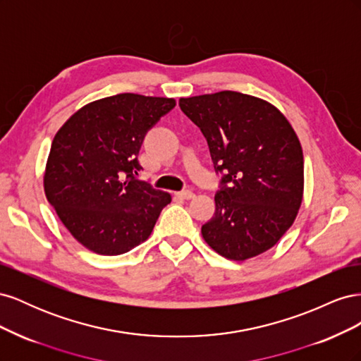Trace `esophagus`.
I'll return each mask as SVG.
<instances>
[{
	"label": "esophagus",
	"mask_w": 361,
	"mask_h": 361,
	"mask_svg": "<svg viewBox=\"0 0 361 361\" xmlns=\"http://www.w3.org/2000/svg\"><path fill=\"white\" fill-rule=\"evenodd\" d=\"M176 195L178 197H180V199H185V200H190V199H192L194 197V192L192 191H180V192H176Z\"/></svg>",
	"instance_id": "1"
}]
</instances>
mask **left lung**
<instances>
[{
  "label": "left lung",
  "instance_id": "obj_1",
  "mask_svg": "<svg viewBox=\"0 0 361 361\" xmlns=\"http://www.w3.org/2000/svg\"><path fill=\"white\" fill-rule=\"evenodd\" d=\"M180 110L209 146L215 171H224L215 214L202 227L218 255L243 262L274 247L302 203V149L289 120L260 97L224 90L180 97Z\"/></svg>",
  "mask_w": 361,
  "mask_h": 361
}]
</instances>
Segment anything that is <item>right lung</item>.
<instances>
[{
    "label": "right lung",
    "mask_w": 361,
    "mask_h": 361,
    "mask_svg": "<svg viewBox=\"0 0 361 361\" xmlns=\"http://www.w3.org/2000/svg\"><path fill=\"white\" fill-rule=\"evenodd\" d=\"M173 97L120 93L75 111L52 140L43 188L60 221L87 250L123 255L154 231L166 191L134 178L147 130Z\"/></svg>",
    "instance_id": "obj_1"
}]
</instances>
